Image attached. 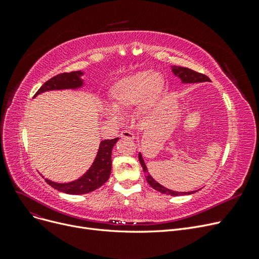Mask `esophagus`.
I'll return each mask as SVG.
<instances>
[{
  "mask_svg": "<svg viewBox=\"0 0 259 259\" xmlns=\"http://www.w3.org/2000/svg\"><path fill=\"white\" fill-rule=\"evenodd\" d=\"M121 137L133 140V139H135V134L131 131H123V132H121Z\"/></svg>",
  "mask_w": 259,
  "mask_h": 259,
  "instance_id": "obj_1",
  "label": "esophagus"
}]
</instances>
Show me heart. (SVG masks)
I'll list each match as a JSON object with an SVG mask.
<instances>
[{"instance_id": "heart-1", "label": "heart", "mask_w": 259, "mask_h": 259, "mask_svg": "<svg viewBox=\"0 0 259 259\" xmlns=\"http://www.w3.org/2000/svg\"><path fill=\"white\" fill-rule=\"evenodd\" d=\"M164 77L156 71H138L116 80L108 91L110 106L103 107V113L114 120L117 112L125 111L137 105L142 115L150 113L164 92Z\"/></svg>"}]
</instances>
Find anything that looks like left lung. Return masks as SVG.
I'll return each instance as SVG.
<instances>
[{
    "instance_id": "8db88e82",
    "label": "left lung",
    "mask_w": 259,
    "mask_h": 259,
    "mask_svg": "<svg viewBox=\"0 0 259 259\" xmlns=\"http://www.w3.org/2000/svg\"><path fill=\"white\" fill-rule=\"evenodd\" d=\"M170 68H171V71H173V73L178 77V79H180V81H182V83H184V84L209 82V79H208L206 75L202 74V73H199V72H195V71H193V70H191V69H188V68H185V67H178V66H170ZM138 159H139V162H140V164H142V166H143L145 177L147 179V183L150 185L154 190L160 191L163 194L173 195V197H177V195H188V194H192V193L197 192V190H195V191H189V192H178V191L167 189V188L160 185L158 182H155V180L152 178V176L149 174V171H148V168L146 166V163L144 161L142 152L138 153Z\"/></svg>"
}]
</instances>
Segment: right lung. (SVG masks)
<instances>
[{"mask_svg": "<svg viewBox=\"0 0 259 259\" xmlns=\"http://www.w3.org/2000/svg\"><path fill=\"white\" fill-rule=\"evenodd\" d=\"M83 75V71H73L54 76L41 86V89L36 92L34 97L50 91L82 89L86 85L82 79ZM117 140H119V138L106 139L100 142L95 160L92 163L91 167L80 178L69 183H56L45 178V182L56 190L68 194H85L98 189L110 177L112 165V148L117 143Z\"/></svg>", "mask_w": 259, "mask_h": 259, "instance_id": "right-lung-1", "label": "right lung"}]
</instances>
